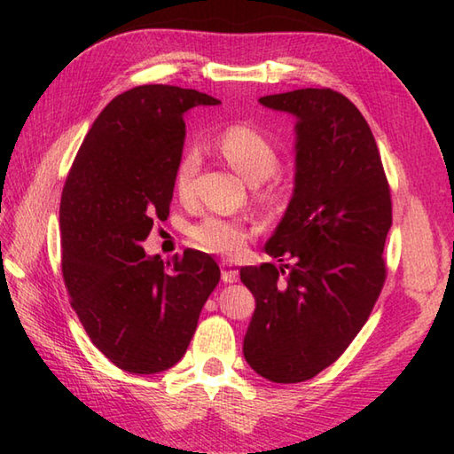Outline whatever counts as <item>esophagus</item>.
I'll list each match as a JSON object with an SVG mask.
<instances>
[{
	"instance_id": "1",
	"label": "esophagus",
	"mask_w": 454,
	"mask_h": 454,
	"mask_svg": "<svg viewBox=\"0 0 454 454\" xmlns=\"http://www.w3.org/2000/svg\"><path fill=\"white\" fill-rule=\"evenodd\" d=\"M220 271H222V282L224 284H234V282H238V278H240V271H238L234 263H230V262H222Z\"/></svg>"
}]
</instances>
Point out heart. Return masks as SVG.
Masks as SVG:
<instances>
[{"instance_id": "1", "label": "heart", "mask_w": 454, "mask_h": 454, "mask_svg": "<svg viewBox=\"0 0 454 454\" xmlns=\"http://www.w3.org/2000/svg\"><path fill=\"white\" fill-rule=\"evenodd\" d=\"M216 145L230 167L240 172L250 183L270 176L278 167V148L270 138L248 122H234L226 127L216 138ZM200 167V153L196 146L184 148L176 162L175 176V192L178 196H188L192 180ZM196 246L206 252L224 254V255H240L248 242V226L242 220L224 218V216H204L188 230Z\"/></svg>"}]
</instances>
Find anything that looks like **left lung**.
<instances>
[{"mask_svg": "<svg viewBox=\"0 0 454 454\" xmlns=\"http://www.w3.org/2000/svg\"><path fill=\"white\" fill-rule=\"evenodd\" d=\"M295 117L294 194L266 244L294 263L246 266L255 309L244 357L274 383H300L356 340L385 284L391 192L364 114L332 89L262 97Z\"/></svg>", "mask_w": 454, "mask_h": 454, "instance_id": "obj_1", "label": "left lung"}]
</instances>
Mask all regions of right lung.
Instances as JSON below:
<instances>
[{"instance_id": "add662e5", "label": "right lung", "mask_w": 454, "mask_h": 454, "mask_svg": "<svg viewBox=\"0 0 454 454\" xmlns=\"http://www.w3.org/2000/svg\"><path fill=\"white\" fill-rule=\"evenodd\" d=\"M218 98L194 89L141 85L95 119L65 180L61 268L71 308L103 356L153 375L176 365L220 282L212 255L184 250L164 266L143 242L168 216L184 146V113Z\"/></svg>"}]
</instances>
